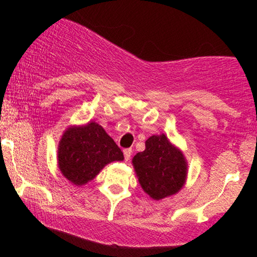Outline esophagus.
I'll return each instance as SVG.
<instances>
[{
    "mask_svg": "<svg viewBox=\"0 0 257 257\" xmlns=\"http://www.w3.org/2000/svg\"><path fill=\"white\" fill-rule=\"evenodd\" d=\"M132 149H125L124 151H123V153H124V159L125 161H129L131 159V156H132Z\"/></svg>",
    "mask_w": 257,
    "mask_h": 257,
    "instance_id": "1",
    "label": "esophagus"
}]
</instances>
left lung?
<instances>
[{"label":"left lung","instance_id":"left-lung-1","mask_svg":"<svg viewBox=\"0 0 257 257\" xmlns=\"http://www.w3.org/2000/svg\"><path fill=\"white\" fill-rule=\"evenodd\" d=\"M145 146L132 161L143 190L155 200L178 193L187 176L184 153L164 134L150 137Z\"/></svg>","mask_w":257,"mask_h":257}]
</instances>
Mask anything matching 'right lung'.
<instances>
[{
    "label": "right lung",
    "instance_id": "add662e5",
    "mask_svg": "<svg viewBox=\"0 0 257 257\" xmlns=\"http://www.w3.org/2000/svg\"><path fill=\"white\" fill-rule=\"evenodd\" d=\"M123 159L113 139L95 122L67 128L58 147L59 169L76 186L93 180L106 164Z\"/></svg>",
    "mask_w": 257,
    "mask_h": 257
}]
</instances>
